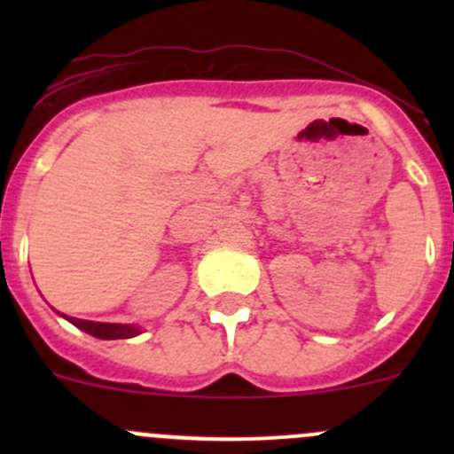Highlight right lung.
I'll list each match as a JSON object with an SVG mask.
<instances>
[{
  "instance_id": "1",
  "label": "right lung",
  "mask_w": 454,
  "mask_h": 454,
  "mask_svg": "<svg viewBox=\"0 0 454 454\" xmlns=\"http://www.w3.org/2000/svg\"><path fill=\"white\" fill-rule=\"evenodd\" d=\"M66 316V314H63ZM72 325H76L83 332L91 333L96 338H103V340H116V338H134L140 333V327H134V325H118V323H94V320H81L72 318V316H66Z\"/></svg>"
}]
</instances>
